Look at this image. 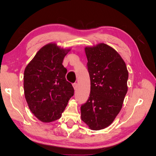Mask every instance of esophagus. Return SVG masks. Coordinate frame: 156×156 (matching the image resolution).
Instances as JSON below:
<instances>
[{
	"label": "esophagus",
	"instance_id": "34e87169",
	"mask_svg": "<svg viewBox=\"0 0 156 156\" xmlns=\"http://www.w3.org/2000/svg\"><path fill=\"white\" fill-rule=\"evenodd\" d=\"M73 88H74L75 90H77V87H78V84H77V83H73Z\"/></svg>",
	"mask_w": 156,
	"mask_h": 156
}]
</instances>
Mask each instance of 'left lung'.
<instances>
[{
  "label": "left lung",
  "mask_w": 156,
  "mask_h": 156,
  "mask_svg": "<svg viewBox=\"0 0 156 156\" xmlns=\"http://www.w3.org/2000/svg\"><path fill=\"white\" fill-rule=\"evenodd\" d=\"M90 79V93L81 107V120L92 130L111 124L120 111L127 92L126 63L114 49L105 44L84 48Z\"/></svg>",
  "instance_id": "obj_1"
}]
</instances>
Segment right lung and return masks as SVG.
Segmentation results:
<instances>
[{
    "label": "right lung",
    "instance_id": "obj_1",
    "mask_svg": "<svg viewBox=\"0 0 156 156\" xmlns=\"http://www.w3.org/2000/svg\"><path fill=\"white\" fill-rule=\"evenodd\" d=\"M69 49L56 44L41 48L24 72V92L31 112L43 122L59 119L73 96L74 89L66 81L67 69L62 62Z\"/></svg>",
    "mask_w": 156,
    "mask_h": 156
}]
</instances>
